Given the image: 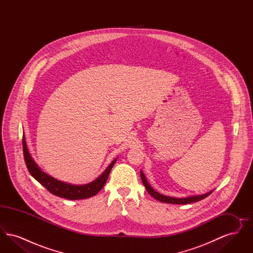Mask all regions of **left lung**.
<instances>
[{
    "label": "left lung",
    "instance_id": "8db88e82",
    "mask_svg": "<svg viewBox=\"0 0 253 253\" xmlns=\"http://www.w3.org/2000/svg\"><path fill=\"white\" fill-rule=\"evenodd\" d=\"M140 177H141V181H142V183L144 184L145 188H146V190H147V192L149 193V194H151L155 199H157V200L160 201V202H163V203L178 205L191 204V203H194V202H197V201H200V200L204 199L207 196H209L211 193L213 192V191H211V192L205 193V194L189 196V197H185V198L170 197V196H166V195H163V194H160V193L156 192V191L151 187V185L149 184V182L146 179L143 171H140Z\"/></svg>",
    "mask_w": 253,
    "mask_h": 253
}]
</instances>
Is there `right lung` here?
Returning a JSON list of instances; mask_svg holds the SVG:
<instances>
[{"mask_svg":"<svg viewBox=\"0 0 253 253\" xmlns=\"http://www.w3.org/2000/svg\"><path fill=\"white\" fill-rule=\"evenodd\" d=\"M23 149H24V161L30 174L39 183H41L45 189H47V191L52 194L62 198L70 199V200L89 198L96 195V193H99L100 190L105 185L106 181L108 179L109 173L117 161V158L114 159L113 162L104 170V172L100 174L96 180L85 185H72L66 182L58 180L41 169L28 152L24 134L23 135Z\"/></svg>","mask_w":253,"mask_h":253,"instance_id":"right-lung-1","label":"right lung"}]
</instances>
